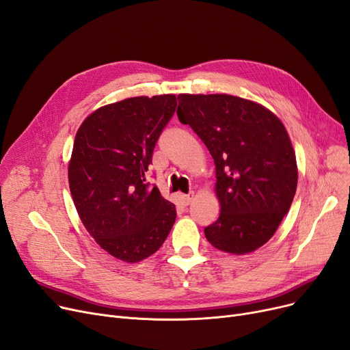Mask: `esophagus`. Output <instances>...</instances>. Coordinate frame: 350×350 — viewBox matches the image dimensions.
I'll return each mask as SVG.
<instances>
[{
    "instance_id": "esophagus-1",
    "label": "esophagus",
    "mask_w": 350,
    "mask_h": 350,
    "mask_svg": "<svg viewBox=\"0 0 350 350\" xmlns=\"http://www.w3.org/2000/svg\"><path fill=\"white\" fill-rule=\"evenodd\" d=\"M192 200H193V192L187 193V195H183V201H184V204H185V205L191 204V202H192Z\"/></svg>"
}]
</instances>
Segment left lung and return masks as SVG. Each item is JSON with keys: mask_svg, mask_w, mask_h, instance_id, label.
I'll return each mask as SVG.
<instances>
[{"mask_svg": "<svg viewBox=\"0 0 350 350\" xmlns=\"http://www.w3.org/2000/svg\"><path fill=\"white\" fill-rule=\"evenodd\" d=\"M176 115L189 124L215 163L218 219L204 232L235 256L267 243L288 213L297 162L288 133L271 110L231 94L178 96Z\"/></svg>", "mask_w": 350, "mask_h": 350, "instance_id": "left-lung-1", "label": "left lung"}]
</instances>
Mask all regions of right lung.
<instances>
[{"mask_svg":"<svg viewBox=\"0 0 350 350\" xmlns=\"http://www.w3.org/2000/svg\"><path fill=\"white\" fill-rule=\"evenodd\" d=\"M175 109V94L129 97L96 109L76 133L70 192L83 226L118 260L137 262L157 253L175 222V205L145 184Z\"/></svg>","mask_w":350,"mask_h":350,"instance_id":"1","label":"right lung"}]
</instances>
